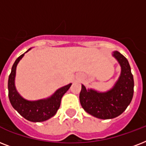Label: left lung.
I'll use <instances>...</instances> for the list:
<instances>
[{"label":"left lung","instance_id":"1","mask_svg":"<svg viewBox=\"0 0 146 146\" xmlns=\"http://www.w3.org/2000/svg\"><path fill=\"white\" fill-rule=\"evenodd\" d=\"M121 67L120 75L112 89L101 92L86 89L82 85L80 93V104L87 113L99 119H112L127 109L133 96L134 81L127 59L117 50L112 52Z\"/></svg>","mask_w":146,"mask_h":146}]
</instances>
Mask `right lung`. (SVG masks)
<instances>
[{
	"mask_svg": "<svg viewBox=\"0 0 146 146\" xmlns=\"http://www.w3.org/2000/svg\"><path fill=\"white\" fill-rule=\"evenodd\" d=\"M30 49L20 55L13 65L8 79V96L13 108L25 119L32 122H42L56 114L60 105L62 97L70 89L72 83L60 88L52 96L44 99L29 101L22 97L15 86L16 70L17 64Z\"/></svg>",
	"mask_w": 146,
	"mask_h": 146,
	"instance_id": "right-lung-1",
	"label": "right lung"
}]
</instances>
